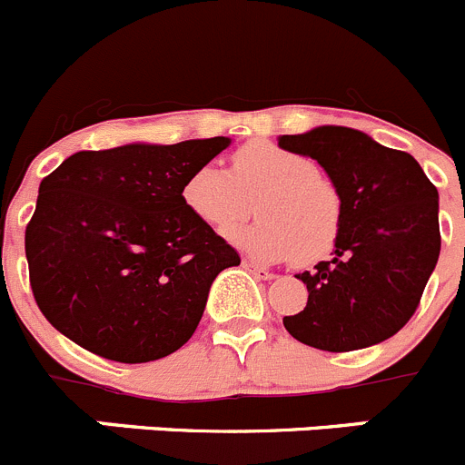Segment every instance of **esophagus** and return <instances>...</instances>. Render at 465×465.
<instances>
[{
  "mask_svg": "<svg viewBox=\"0 0 465 465\" xmlns=\"http://www.w3.org/2000/svg\"><path fill=\"white\" fill-rule=\"evenodd\" d=\"M242 268L252 272V275L257 277V280H272V277H275L271 271H268V268L259 266V263H254V262H242Z\"/></svg>",
  "mask_w": 465,
  "mask_h": 465,
  "instance_id": "34e87169",
  "label": "esophagus"
}]
</instances>
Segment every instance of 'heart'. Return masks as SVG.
<instances>
[{
    "label": "heart",
    "mask_w": 465,
    "mask_h": 465,
    "mask_svg": "<svg viewBox=\"0 0 465 465\" xmlns=\"http://www.w3.org/2000/svg\"><path fill=\"white\" fill-rule=\"evenodd\" d=\"M194 218L224 229L245 218L257 199L259 220L227 229V241L262 262L296 257L312 263L331 252L341 229L340 190L307 155L272 142H250L232 158V172L203 163L183 183Z\"/></svg>",
    "instance_id": "b5f03b06"
}]
</instances>
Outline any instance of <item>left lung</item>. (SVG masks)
I'll list each match as a JSON object with an SVG mask.
<instances>
[{"mask_svg":"<svg viewBox=\"0 0 465 465\" xmlns=\"http://www.w3.org/2000/svg\"><path fill=\"white\" fill-rule=\"evenodd\" d=\"M277 144L316 160L344 203L332 259L298 272L310 296L284 328L331 353L390 340L415 314L438 263L436 185L411 153L344 125L282 134Z\"/></svg>","mask_w":465,"mask_h":465,"instance_id":"8db88e82","label":"left lung"}]
</instances>
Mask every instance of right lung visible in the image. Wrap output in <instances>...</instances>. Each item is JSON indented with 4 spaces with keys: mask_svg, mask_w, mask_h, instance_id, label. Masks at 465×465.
Instances as JSON below:
<instances>
[{
    "mask_svg": "<svg viewBox=\"0 0 465 465\" xmlns=\"http://www.w3.org/2000/svg\"><path fill=\"white\" fill-rule=\"evenodd\" d=\"M232 144L80 151L41 181L25 232L43 316L82 349L151 362L197 331L213 280L241 257L183 203V183Z\"/></svg>",
    "mask_w": 465,
    "mask_h": 465,
    "instance_id": "obj_1",
    "label": "right lung"
}]
</instances>
